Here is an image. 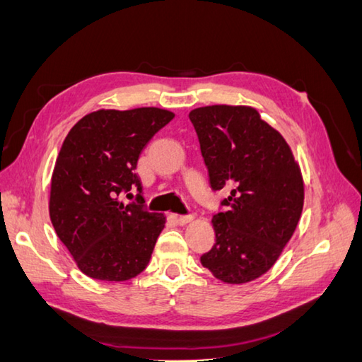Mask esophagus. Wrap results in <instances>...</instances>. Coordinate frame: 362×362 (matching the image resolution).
<instances>
[{
  "label": "esophagus",
  "mask_w": 362,
  "mask_h": 362,
  "mask_svg": "<svg viewBox=\"0 0 362 362\" xmlns=\"http://www.w3.org/2000/svg\"><path fill=\"white\" fill-rule=\"evenodd\" d=\"M194 218L193 214H187V215H179L177 216V221L180 223V225H187V223H189Z\"/></svg>",
  "instance_id": "esophagus-1"
}]
</instances>
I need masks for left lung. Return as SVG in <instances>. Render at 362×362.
<instances>
[{
	"instance_id": "left-lung-1",
	"label": "left lung",
	"mask_w": 362,
	"mask_h": 362,
	"mask_svg": "<svg viewBox=\"0 0 362 362\" xmlns=\"http://www.w3.org/2000/svg\"><path fill=\"white\" fill-rule=\"evenodd\" d=\"M214 192L231 189L214 214L215 244L201 262L226 284L261 277L291 239L304 206V182L279 131L245 106L189 112Z\"/></svg>"
}]
</instances>
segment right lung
Returning a JSON list of instances; mask_svg holds the SVG:
<instances>
[{"mask_svg":"<svg viewBox=\"0 0 362 362\" xmlns=\"http://www.w3.org/2000/svg\"><path fill=\"white\" fill-rule=\"evenodd\" d=\"M173 118L156 107L98 110L64 139L52 174L50 220L88 277L129 280L152 258L166 218L144 206L136 168L148 141ZM134 189L135 201L123 203Z\"/></svg>","mask_w":362,"mask_h":362,"instance_id":"right-lung-1","label":"right lung"}]
</instances>
